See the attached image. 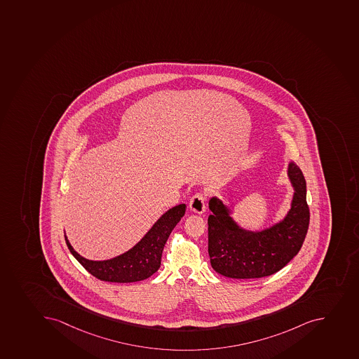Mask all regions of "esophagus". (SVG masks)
Returning <instances> with one entry per match:
<instances>
[{"label":"esophagus","instance_id":"34e87169","mask_svg":"<svg viewBox=\"0 0 359 359\" xmlns=\"http://www.w3.org/2000/svg\"><path fill=\"white\" fill-rule=\"evenodd\" d=\"M189 206H190V210H191L194 213H197V215H201V213H204L205 212V196L203 194H196L194 196H192L191 199H190V203H189Z\"/></svg>","mask_w":359,"mask_h":359}]
</instances>
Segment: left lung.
<instances>
[{
    "label": "left lung",
    "instance_id": "1",
    "mask_svg": "<svg viewBox=\"0 0 359 359\" xmlns=\"http://www.w3.org/2000/svg\"><path fill=\"white\" fill-rule=\"evenodd\" d=\"M288 177L294 188L290 211L282 222L261 231L240 227L231 210L218 198H211L208 255L215 271L228 278H262L278 272L298 254L309 231V208L305 177L293 162L288 165Z\"/></svg>",
    "mask_w": 359,
    "mask_h": 359
}]
</instances>
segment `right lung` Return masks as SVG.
Wrapping results in <instances>:
<instances>
[{
  "label": "right lung",
  "instance_id": "add662e5",
  "mask_svg": "<svg viewBox=\"0 0 359 359\" xmlns=\"http://www.w3.org/2000/svg\"><path fill=\"white\" fill-rule=\"evenodd\" d=\"M185 208V204H180L168 210L133 248L107 261H90L82 257L73 249L66 235L65 240L72 255L96 278L111 283L140 282L158 271L165 242L183 218Z\"/></svg>",
  "mask_w": 359,
  "mask_h": 359
}]
</instances>
